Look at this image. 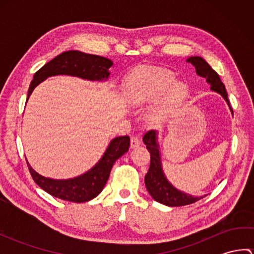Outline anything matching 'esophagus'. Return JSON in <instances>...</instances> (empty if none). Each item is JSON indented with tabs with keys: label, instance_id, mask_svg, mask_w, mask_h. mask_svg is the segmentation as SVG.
I'll return each instance as SVG.
<instances>
[{
	"label": "esophagus",
	"instance_id": "1",
	"mask_svg": "<svg viewBox=\"0 0 254 254\" xmlns=\"http://www.w3.org/2000/svg\"><path fill=\"white\" fill-rule=\"evenodd\" d=\"M130 144H131V148L138 147L139 145H141V139H139L137 136H131Z\"/></svg>",
	"mask_w": 254,
	"mask_h": 254
}]
</instances>
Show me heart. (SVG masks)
Listing matches in <instances>:
<instances>
[{"mask_svg":"<svg viewBox=\"0 0 254 254\" xmlns=\"http://www.w3.org/2000/svg\"><path fill=\"white\" fill-rule=\"evenodd\" d=\"M124 101L133 107H142L154 100L147 112L149 124L159 127L187 97L188 88L175 75L165 68L139 66L124 77L121 85Z\"/></svg>","mask_w":254,"mask_h":254,"instance_id":"heart-1","label":"heart"}]
</instances>
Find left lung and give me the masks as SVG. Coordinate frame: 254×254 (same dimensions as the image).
I'll list each match as a JSON object with an SVG mask.
<instances>
[{"mask_svg":"<svg viewBox=\"0 0 254 254\" xmlns=\"http://www.w3.org/2000/svg\"><path fill=\"white\" fill-rule=\"evenodd\" d=\"M187 62L191 63L195 67V72L203 78L206 79L207 84H209L210 89L216 91L219 95H222L223 98L227 102L229 109L233 113L231 109L228 95L226 91L225 85L219 78V75L209 66V64L204 60L201 57H190L188 58ZM143 142L146 145V148L150 154V165L148 172L145 176V186L148 193L150 194L155 201L161 203L167 206H183V205L192 204L198 199L203 198L204 196H193L191 194L185 193L180 190H178L167 179L163 166H161V158H160V150H159V143H158V133L156 131H149L145 134L143 137Z\"/></svg>","mask_w":254,"mask_h":254,"instance_id":"left-lung-1","label":"left lung"}]
</instances>
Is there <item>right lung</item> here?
I'll list each match as a JSON object with an SVG mask.
<instances>
[{
	"label": "right lung",
	"instance_id": "1",
	"mask_svg": "<svg viewBox=\"0 0 254 254\" xmlns=\"http://www.w3.org/2000/svg\"><path fill=\"white\" fill-rule=\"evenodd\" d=\"M112 65L113 62L104 57L88 55L77 50L63 52L35 73L29 86L27 100L37 86L48 77L69 75L91 82H105L110 76L109 69ZM130 137L127 135L112 138L98 163L85 174L71 179H51L36 172L28 161L27 165L32 179L42 190L64 201L83 203L93 199L104 190L113 164L127 152Z\"/></svg>",
	"mask_w": 254,
	"mask_h": 254
}]
</instances>
